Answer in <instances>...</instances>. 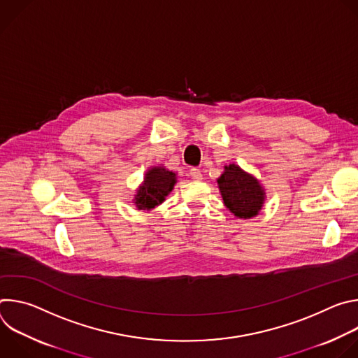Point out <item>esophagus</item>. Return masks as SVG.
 <instances>
[{
    "label": "esophagus",
    "mask_w": 358,
    "mask_h": 358,
    "mask_svg": "<svg viewBox=\"0 0 358 358\" xmlns=\"http://www.w3.org/2000/svg\"><path fill=\"white\" fill-rule=\"evenodd\" d=\"M189 176H191V178L195 180V181L202 180V174H201V171H199L198 169H191V170H189Z\"/></svg>",
    "instance_id": "1"
}]
</instances>
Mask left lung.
Segmentation results:
<instances>
[{"mask_svg": "<svg viewBox=\"0 0 358 358\" xmlns=\"http://www.w3.org/2000/svg\"><path fill=\"white\" fill-rule=\"evenodd\" d=\"M218 185L224 203L234 215L250 218L262 208L265 198L262 187L238 166H227L224 174L218 178Z\"/></svg>", "mask_w": 358, "mask_h": 358, "instance_id": "8db88e82", "label": "left lung"}]
</instances>
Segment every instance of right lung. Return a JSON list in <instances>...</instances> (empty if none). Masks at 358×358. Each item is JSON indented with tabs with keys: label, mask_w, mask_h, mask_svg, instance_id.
<instances>
[{
	"label": "right lung",
	"mask_w": 358,
	"mask_h": 358,
	"mask_svg": "<svg viewBox=\"0 0 358 358\" xmlns=\"http://www.w3.org/2000/svg\"><path fill=\"white\" fill-rule=\"evenodd\" d=\"M176 173L167 171L164 167L150 169L144 178V185L136 195L138 210H151L164 201V196L174 188Z\"/></svg>",
	"instance_id": "obj_1"
}]
</instances>
